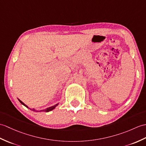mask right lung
<instances>
[{"mask_svg": "<svg viewBox=\"0 0 146 146\" xmlns=\"http://www.w3.org/2000/svg\"><path fill=\"white\" fill-rule=\"evenodd\" d=\"M19 101H20V103L21 104H22L23 105H24V106H25V107H27V108H28V106H27V105H25L24 103H23L22 101H20V100H19ZM58 104H55V105H54V106H52V107H50V108H46V110H41V111H36V110H32V109H30V110H33V111H36V112H40V111H46V112H48V111H52V110H53L54 108H55L56 106H58Z\"/></svg>", "mask_w": 146, "mask_h": 146, "instance_id": "add662e5", "label": "right lung"}]
</instances>
